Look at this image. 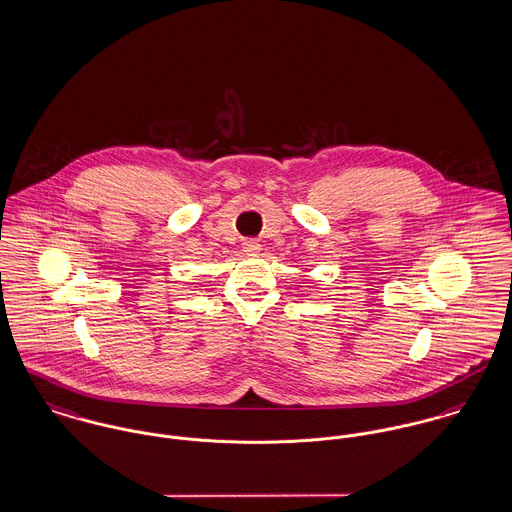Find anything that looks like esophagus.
Here are the masks:
<instances>
[{"mask_svg": "<svg viewBox=\"0 0 512 512\" xmlns=\"http://www.w3.org/2000/svg\"><path fill=\"white\" fill-rule=\"evenodd\" d=\"M243 251H245L247 255H257V253L261 251V245H259V241H255V239H245V241H243Z\"/></svg>", "mask_w": 512, "mask_h": 512, "instance_id": "34e87169", "label": "esophagus"}]
</instances>
